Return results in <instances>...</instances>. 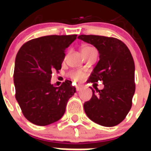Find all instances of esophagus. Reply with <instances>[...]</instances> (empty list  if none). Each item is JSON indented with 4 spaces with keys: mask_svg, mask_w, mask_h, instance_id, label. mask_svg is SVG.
<instances>
[{
    "mask_svg": "<svg viewBox=\"0 0 151 151\" xmlns=\"http://www.w3.org/2000/svg\"><path fill=\"white\" fill-rule=\"evenodd\" d=\"M82 88H83L82 86H76V90H77V91H80Z\"/></svg>",
    "mask_w": 151,
    "mask_h": 151,
    "instance_id": "34e87169",
    "label": "esophagus"
}]
</instances>
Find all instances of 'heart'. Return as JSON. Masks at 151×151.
<instances>
[{"mask_svg":"<svg viewBox=\"0 0 151 151\" xmlns=\"http://www.w3.org/2000/svg\"><path fill=\"white\" fill-rule=\"evenodd\" d=\"M91 49H93V47L88 46L83 47L82 48V52H86V51H89V50ZM69 76H70L71 78L73 79L76 82H80V81H82V79L84 78V73L82 72H80V71H73V72L70 73Z\"/></svg>","mask_w":151,"mask_h":151,"instance_id":"1","label":"heart"}]
</instances>
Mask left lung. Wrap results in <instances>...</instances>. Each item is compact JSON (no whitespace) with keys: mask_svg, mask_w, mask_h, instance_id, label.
Here are the masks:
<instances>
[{"mask_svg":"<svg viewBox=\"0 0 151 151\" xmlns=\"http://www.w3.org/2000/svg\"><path fill=\"white\" fill-rule=\"evenodd\" d=\"M98 50L99 60L88 82L103 81V90H92V97L84 104L86 116L102 126H116L123 121L132 107L135 92V65L131 52L120 40L99 35L78 37Z\"/></svg>","mask_w":151,"mask_h":151,"instance_id":"obj_1","label":"left lung"}]
</instances>
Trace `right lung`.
Returning a JSON list of instances; mask_svg holds the SVG:
<instances>
[{
    "label": "right lung",
    "instance_id": "1",
    "mask_svg": "<svg viewBox=\"0 0 151 151\" xmlns=\"http://www.w3.org/2000/svg\"><path fill=\"white\" fill-rule=\"evenodd\" d=\"M76 39L77 35L43 36L28 41L18 51L14 73L15 98L31 123L48 125L65 112L76 89L69 80L56 87L51 84V77L61 69L65 49Z\"/></svg>",
    "mask_w": 151,
    "mask_h": 151
}]
</instances>
